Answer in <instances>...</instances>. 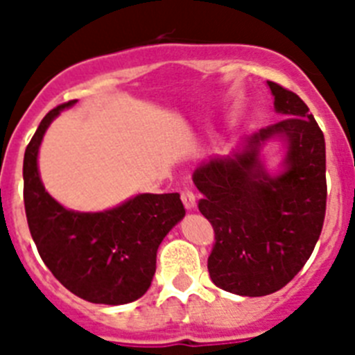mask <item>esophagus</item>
Listing matches in <instances>:
<instances>
[{
	"label": "esophagus",
	"instance_id": "esophagus-1",
	"mask_svg": "<svg viewBox=\"0 0 355 355\" xmlns=\"http://www.w3.org/2000/svg\"><path fill=\"white\" fill-rule=\"evenodd\" d=\"M181 200H183V205L187 209L196 208V193L192 190H183L181 192Z\"/></svg>",
	"mask_w": 355,
	"mask_h": 355
}]
</instances>
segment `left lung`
I'll use <instances>...</instances> for the list:
<instances>
[{
  "label": "left lung",
  "instance_id": "obj_1",
  "mask_svg": "<svg viewBox=\"0 0 355 355\" xmlns=\"http://www.w3.org/2000/svg\"><path fill=\"white\" fill-rule=\"evenodd\" d=\"M277 124L247 137L233 156L211 158L193 172L199 211L211 222L209 277L218 288L263 297L286 286L311 256L325 218V140L306 103L266 81ZM270 138L287 146L277 175L259 153Z\"/></svg>",
  "mask_w": 355,
  "mask_h": 355
}]
</instances>
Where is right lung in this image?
Here are the masks:
<instances>
[{"label":"right lung","instance_id":"1","mask_svg":"<svg viewBox=\"0 0 355 355\" xmlns=\"http://www.w3.org/2000/svg\"><path fill=\"white\" fill-rule=\"evenodd\" d=\"M69 101L49 112L24 153V209L40 258L69 291L94 304L140 299L156 272L162 240L184 216L180 193H140L106 211H72L56 202L40 181L44 133Z\"/></svg>","mask_w":355,"mask_h":355}]
</instances>
